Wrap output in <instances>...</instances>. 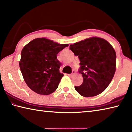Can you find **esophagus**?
<instances>
[{"label":"esophagus","mask_w":132,"mask_h":132,"mask_svg":"<svg viewBox=\"0 0 132 132\" xmlns=\"http://www.w3.org/2000/svg\"><path fill=\"white\" fill-rule=\"evenodd\" d=\"M75 73H76V71L75 70H73L72 73H71V74H69L68 76H73V75L75 74Z\"/></svg>","instance_id":"esophagus-1"}]
</instances>
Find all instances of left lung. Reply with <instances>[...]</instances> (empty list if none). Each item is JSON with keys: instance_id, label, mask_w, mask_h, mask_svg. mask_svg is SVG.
<instances>
[{"instance_id": "left-lung-1", "label": "left lung", "mask_w": 132, "mask_h": 132, "mask_svg": "<svg viewBox=\"0 0 132 132\" xmlns=\"http://www.w3.org/2000/svg\"><path fill=\"white\" fill-rule=\"evenodd\" d=\"M70 49L80 61L79 73L83 82L75 88L85 97L97 95L110 84L116 70L115 51L105 39L91 37L73 45Z\"/></svg>"}]
</instances>
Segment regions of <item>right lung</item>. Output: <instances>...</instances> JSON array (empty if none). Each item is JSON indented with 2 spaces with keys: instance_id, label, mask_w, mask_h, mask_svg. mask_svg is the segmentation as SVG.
I'll list each match as a JSON object with an SVG mask.
<instances>
[{
  "instance_id": "add662e5",
  "label": "right lung",
  "mask_w": 132,
  "mask_h": 132,
  "mask_svg": "<svg viewBox=\"0 0 132 132\" xmlns=\"http://www.w3.org/2000/svg\"><path fill=\"white\" fill-rule=\"evenodd\" d=\"M68 44L45 38L30 41L21 51L20 68L27 86L37 94L49 95L56 90L63 75L57 55Z\"/></svg>"
}]
</instances>
